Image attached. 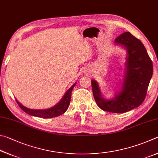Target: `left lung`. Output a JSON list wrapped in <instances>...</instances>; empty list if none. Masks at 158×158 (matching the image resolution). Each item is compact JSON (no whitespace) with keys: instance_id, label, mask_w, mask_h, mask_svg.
Instances as JSON below:
<instances>
[{"instance_id":"left-lung-1","label":"left lung","mask_w":158,"mask_h":158,"mask_svg":"<svg viewBox=\"0 0 158 158\" xmlns=\"http://www.w3.org/2000/svg\"><path fill=\"white\" fill-rule=\"evenodd\" d=\"M115 43L126 47L128 52L126 71L122 90L112 100L102 98L98 83L92 81L94 97L98 106L104 111L123 113L139 106L146 98L153 76V63L144 46L129 32L115 39Z\"/></svg>"}]
</instances>
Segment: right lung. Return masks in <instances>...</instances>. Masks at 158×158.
I'll list each match as a JSON object with an SVG mask.
<instances>
[{
	"label": "right lung",
	"instance_id": "1",
	"mask_svg": "<svg viewBox=\"0 0 158 158\" xmlns=\"http://www.w3.org/2000/svg\"><path fill=\"white\" fill-rule=\"evenodd\" d=\"M75 85H76V83H75L71 88H69L67 92L65 93V94L62 98V100H61L59 103L57 105H55V106L51 107V108L47 110H32L27 108V107L22 106L19 102H18L17 100L16 101L17 102L19 107L22 109V110H23L25 112L30 115L44 118L56 117H58V116L62 115L67 110L69 106V104H70L72 90H73Z\"/></svg>",
	"mask_w": 158,
	"mask_h": 158
}]
</instances>
